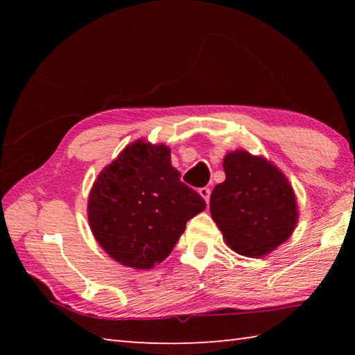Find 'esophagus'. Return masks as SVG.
Returning a JSON list of instances; mask_svg holds the SVG:
<instances>
[{
  "instance_id": "1",
  "label": "esophagus",
  "mask_w": 355,
  "mask_h": 355,
  "mask_svg": "<svg viewBox=\"0 0 355 355\" xmlns=\"http://www.w3.org/2000/svg\"><path fill=\"white\" fill-rule=\"evenodd\" d=\"M199 194L203 197V199H205V202L208 203L209 202V194H211V189L209 188H200L199 189Z\"/></svg>"
}]
</instances>
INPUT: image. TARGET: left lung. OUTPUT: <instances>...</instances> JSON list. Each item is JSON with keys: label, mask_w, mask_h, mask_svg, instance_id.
<instances>
[{"label": "left lung", "mask_w": 355, "mask_h": 355, "mask_svg": "<svg viewBox=\"0 0 355 355\" xmlns=\"http://www.w3.org/2000/svg\"><path fill=\"white\" fill-rule=\"evenodd\" d=\"M225 182L216 184L209 211L232 250L264 257L285 243L297 224L296 196L271 161L235 150L224 158Z\"/></svg>", "instance_id": "left-lung-1"}]
</instances>
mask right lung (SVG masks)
<instances>
[{"mask_svg": "<svg viewBox=\"0 0 355 355\" xmlns=\"http://www.w3.org/2000/svg\"><path fill=\"white\" fill-rule=\"evenodd\" d=\"M205 208V200L180 182L169 147L137 139L100 172L89 194L87 218L111 258L152 269L169 257L186 222Z\"/></svg>", "mask_w": 355, "mask_h": 355, "instance_id": "add662e5", "label": "right lung"}]
</instances>
